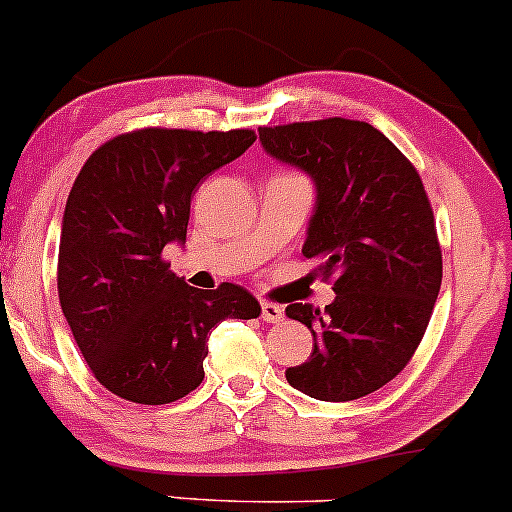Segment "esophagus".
I'll use <instances>...</instances> for the list:
<instances>
[{"instance_id": "esophagus-1", "label": "esophagus", "mask_w": 512, "mask_h": 512, "mask_svg": "<svg viewBox=\"0 0 512 512\" xmlns=\"http://www.w3.org/2000/svg\"><path fill=\"white\" fill-rule=\"evenodd\" d=\"M261 318L266 320V323H281V320L286 318V313H283L281 305L261 303Z\"/></svg>"}]
</instances>
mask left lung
I'll return each mask as SVG.
<instances>
[{
	"label": "left lung",
	"instance_id": "8db88e82",
	"mask_svg": "<svg viewBox=\"0 0 512 512\" xmlns=\"http://www.w3.org/2000/svg\"><path fill=\"white\" fill-rule=\"evenodd\" d=\"M258 140L313 182L303 256L335 276L325 313L310 303L286 308L313 333L310 360L288 367V384L320 402L377 392L412 360L441 288L424 184L394 142L360 120L261 128Z\"/></svg>",
	"mask_w": 512,
	"mask_h": 512
}]
</instances>
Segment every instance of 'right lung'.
Returning <instances> with one entry per match:
<instances>
[{
    "instance_id": "1",
    "label": "right lung",
    "mask_w": 512,
    "mask_h": 512,
    "mask_svg": "<svg viewBox=\"0 0 512 512\" xmlns=\"http://www.w3.org/2000/svg\"><path fill=\"white\" fill-rule=\"evenodd\" d=\"M254 140L251 130H135L100 145L78 172L61 221L59 300L108 392L177 402L202 384L214 325L261 313L241 286L199 291L162 261L165 246L187 241L202 179Z\"/></svg>"
}]
</instances>
